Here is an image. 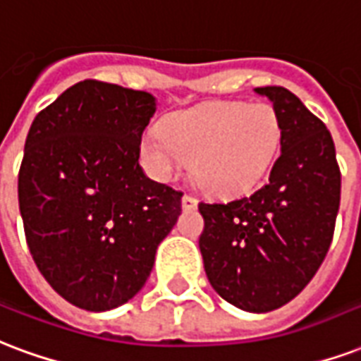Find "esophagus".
Here are the masks:
<instances>
[{"label": "esophagus", "instance_id": "obj_1", "mask_svg": "<svg viewBox=\"0 0 361 361\" xmlns=\"http://www.w3.org/2000/svg\"><path fill=\"white\" fill-rule=\"evenodd\" d=\"M197 204H199V201L195 199L193 195H183L181 197V207H183V210H195Z\"/></svg>", "mask_w": 361, "mask_h": 361}]
</instances>
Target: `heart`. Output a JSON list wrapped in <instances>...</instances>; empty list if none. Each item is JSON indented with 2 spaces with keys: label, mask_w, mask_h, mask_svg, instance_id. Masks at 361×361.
I'll list each match as a JSON object with an SVG mask.
<instances>
[{
  "label": "heart",
  "mask_w": 361,
  "mask_h": 361,
  "mask_svg": "<svg viewBox=\"0 0 361 361\" xmlns=\"http://www.w3.org/2000/svg\"><path fill=\"white\" fill-rule=\"evenodd\" d=\"M283 128L269 103L208 101L168 114L141 140V157L159 180H170L193 160V180L214 197L255 189L269 172Z\"/></svg>",
  "instance_id": "heart-1"
}]
</instances>
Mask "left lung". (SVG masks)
I'll return each mask as SVG.
<instances>
[{
	"label": "left lung",
	"instance_id": "left-lung-1",
	"mask_svg": "<svg viewBox=\"0 0 361 361\" xmlns=\"http://www.w3.org/2000/svg\"><path fill=\"white\" fill-rule=\"evenodd\" d=\"M274 103L281 154L268 181L229 202H199L204 271L218 295L247 312H271L316 276L341 204V170L329 130L281 85L256 87Z\"/></svg>",
	"mask_w": 361,
	"mask_h": 361
}]
</instances>
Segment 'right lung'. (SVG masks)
I'll list each match as a JSON object with an SVG mask.
<instances>
[{"label": "right lung", "instance_id": "obj_1", "mask_svg": "<svg viewBox=\"0 0 361 361\" xmlns=\"http://www.w3.org/2000/svg\"><path fill=\"white\" fill-rule=\"evenodd\" d=\"M157 111L147 92L84 80L34 118L18 172L24 235L45 281L90 312L128 302L145 285L181 191L140 166Z\"/></svg>", "mask_w": 361, "mask_h": 361}]
</instances>
